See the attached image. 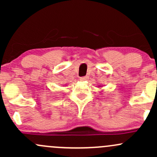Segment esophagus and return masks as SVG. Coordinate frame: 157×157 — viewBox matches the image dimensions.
Wrapping results in <instances>:
<instances>
[{
	"label": "esophagus",
	"mask_w": 157,
	"mask_h": 157,
	"mask_svg": "<svg viewBox=\"0 0 157 157\" xmlns=\"http://www.w3.org/2000/svg\"><path fill=\"white\" fill-rule=\"evenodd\" d=\"M87 79H88V76H82L80 78V80L82 81H85L87 80Z\"/></svg>",
	"instance_id": "obj_1"
}]
</instances>
